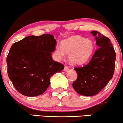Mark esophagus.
<instances>
[{
	"label": "esophagus",
	"mask_w": 123,
	"mask_h": 123,
	"mask_svg": "<svg viewBox=\"0 0 123 123\" xmlns=\"http://www.w3.org/2000/svg\"><path fill=\"white\" fill-rule=\"evenodd\" d=\"M69 70V68H68V66H65V67H64V71H68Z\"/></svg>",
	"instance_id": "obj_1"
}]
</instances>
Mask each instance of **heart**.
<instances>
[{
  "label": "heart",
  "instance_id": "heart-1",
  "mask_svg": "<svg viewBox=\"0 0 123 123\" xmlns=\"http://www.w3.org/2000/svg\"><path fill=\"white\" fill-rule=\"evenodd\" d=\"M94 50L95 45L92 41L75 36L64 40L62 46H57L54 53L58 59L63 58L66 53L69 55L71 64L81 65L91 59Z\"/></svg>",
  "mask_w": 123,
  "mask_h": 123
}]
</instances>
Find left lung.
<instances>
[{
  "label": "left lung",
  "instance_id": "8db88e82",
  "mask_svg": "<svg viewBox=\"0 0 123 123\" xmlns=\"http://www.w3.org/2000/svg\"><path fill=\"white\" fill-rule=\"evenodd\" d=\"M95 36L98 49L86 66L76 67L77 78L72 84L74 89L83 96H94L101 91L113 78L116 53L110 40L97 31Z\"/></svg>",
  "mask_w": 123,
  "mask_h": 123
}]
</instances>
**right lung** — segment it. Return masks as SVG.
I'll return each mask as SVG.
<instances>
[{
    "mask_svg": "<svg viewBox=\"0 0 123 123\" xmlns=\"http://www.w3.org/2000/svg\"><path fill=\"white\" fill-rule=\"evenodd\" d=\"M56 44L52 34H44L28 36L12 45L6 57L7 71L19 92L40 95L49 87L50 78L63 70V65L52 57Z\"/></svg>",
    "mask_w": 123,
    "mask_h": 123,
    "instance_id": "1",
    "label": "right lung"
}]
</instances>
